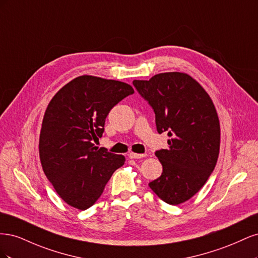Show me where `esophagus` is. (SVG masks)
Masks as SVG:
<instances>
[{"instance_id":"obj_1","label":"esophagus","mask_w":258,"mask_h":258,"mask_svg":"<svg viewBox=\"0 0 258 258\" xmlns=\"http://www.w3.org/2000/svg\"><path fill=\"white\" fill-rule=\"evenodd\" d=\"M129 157H130L131 159H140V158L146 157V154H136V153H130V154H129Z\"/></svg>"}]
</instances>
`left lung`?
<instances>
[{"mask_svg":"<svg viewBox=\"0 0 258 258\" xmlns=\"http://www.w3.org/2000/svg\"><path fill=\"white\" fill-rule=\"evenodd\" d=\"M132 84L153 108L158 134L170 137L167 150L155 152L162 173L148 186L167 204H183L200 190L216 165L221 130L214 104L184 73H160Z\"/></svg>","mask_w":258,"mask_h":258,"instance_id":"8db88e82","label":"left lung"}]
</instances>
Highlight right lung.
Masks as SVG:
<instances>
[{"label":"right lung","instance_id":"right-lung-1","mask_svg":"<svg viewBox=\"0 0 258 258\" xmlns=\"http://www.w3.org/2000/svg\"><path fill=\"white\" fill-rule=\"evenodd\" d=\"M135 93L126 83L83 75L63 86L49 102L40 136V158L47 178L68 205L93 206L124 157L97 147L106 116Z\"/></svg>","mask_w":258,"mask_h":258}]
</instances>
